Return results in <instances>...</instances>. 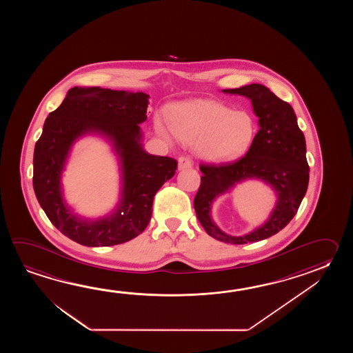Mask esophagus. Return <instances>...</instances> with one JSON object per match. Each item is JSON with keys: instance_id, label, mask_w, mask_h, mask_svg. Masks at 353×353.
I'll use <instances>...</instances> for the list:
<instances>
[{"instance_id": "esophagus-1", "label": "esophagus", "mask_w": 353, "mask_h": 353, "mask_svg": "<svg viewBox=\"0 0 353 353\" xmlns=\"http://www.w3.org/2000/svg\"><path fill=\"white\" fill-rule=\"evenodd\" d=\"M192 160L188 158V157H180L179 160H178V168H179V170H184V169H189V168H192Z\"/></svg>"}]
</instances>
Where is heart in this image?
<instances>
[{
    "mask_svg": "<svg viewBox=\"0 0 353 353\" xmlns=\"http://www.w3.org/2000/svg\"><path fill=\"white\" fill-rule=\"evenodd\" d=\"M157 131L166 140L175 136L194 143L199 157L213 163H227L248 150L255 137L254 119L245 111L207 99H194L174 105L169 113V128L161 121Z\"/></svg>",
    "mask_w": 353,
    "mask_h": 353,
    "instance_id": "b5f03b06",
    "label": "heart"
}]
</instances>
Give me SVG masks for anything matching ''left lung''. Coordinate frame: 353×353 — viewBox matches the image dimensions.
<instances>
[{
    "mask_svg": "<svg viewBox=\"0 0 353 353\" xmlns=\"http://www.w3.org/2000/svg\"><path fill=\"white\" fill-rule=\"evenodd\" d=\"M223 93L248 98L259 119V131L248 154L233 163L199 166L203 175L194 198V210L205 232L225 243L243 245L269 239L296 214L309 183L307 145L293 107L263 84H248ZM246 179H260L276 192L277 202L263 225L242 236L223 233L211 218V205Z\"/></svg>",
    "mask_w": 353,
    "mask_h": 353,
    "instance_id": "obj_1",
    "label": "left lung"
}]
</instances>
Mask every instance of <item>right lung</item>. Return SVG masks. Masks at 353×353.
I'll use <instances>...</instances> for the list:
<instances>
[{
	"label": "right lung",
	"instance_id": "obj_1",
	"mask_svg": "<svg viewBox=\"0 0 353 353\" xmlns=\"http://www.w3.org/2000/svg\"><path fill=\"white\" fill-rule=\"evenodd\" d=\"M149 98L143 92L74 87L46 120L34 150V192L50 222L77 243L105 248L135 239L150 222L157 192L175 174V159L143 149L140 123L148 119ZM87 134L105 138L121 165L119 202L112 212L93 220L67 205L61 183L72 145Z\"/></svg>",
	"mask_w": 353,
	"mask_h": 353
}]
</instances>
